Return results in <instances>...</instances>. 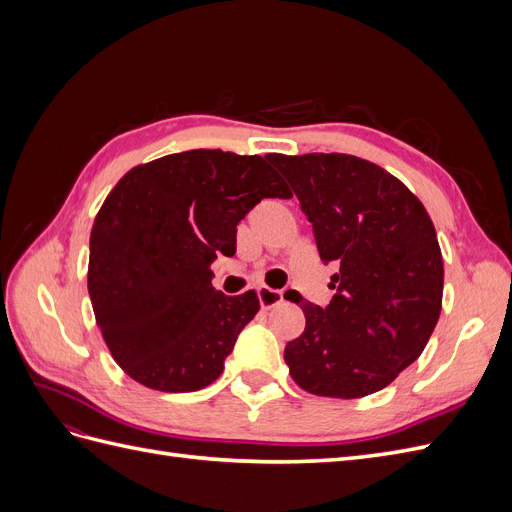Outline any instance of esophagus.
I'll return each mask as SVG.
<instances>
[{
	"label": "esophagus",
	"instance_id": "esophagus-1",
	"mask_svg": "<svg viewBox=\"0 0 512 512\" xmlns=\"http://www.w3.org/2000/svg\"><path fill=\"white\" fill-rule=\"evenodd\" d=\"M258 301H260L262 309H271L277 303L284 301V292L282 290H275V288H269V286H260L258 288Z\"/></svg>",
	"mask_w": 512,
	"mask_h": 512
}]
</instances>
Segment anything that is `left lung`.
<instances>
[{"label": "left lung", "instance_id": "1", "mask_svg": "<svg viewBox=\"0 0 512 512\" xmlns=\"http://www.w3.org/2000/svg\"><path fill=\"white\" fill-rule=\"evenodd\" d=\"M267 160L297 194L322 262L339 267L331 303L301 305L305 331L284 350L290 376L320 397L376 393L421 356L440 318L444 262L429 213L397 177L356 156Z\"/></svg>", "mask_w": 512, "mask_h": 512}]
</instances>
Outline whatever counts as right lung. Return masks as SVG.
<instances>
[{"instance_id":"1","label":"right lung","mask_w":512,"mask_h":512,"mask_svg":"<svg viewBox=\"0 0 512 512\" xmlns=\"http://www.w3.org/2000/svg\"><path fill=\"white\" fill-rule=\"evenodd\" d=\"M260 156L173 153L132 168L106 196L89 239L87 288L117 365L147 389L190 393L218 380L254 290L211 284L218 252H237V224L262 198H290Z\"/></svg>"}]
</instances>
